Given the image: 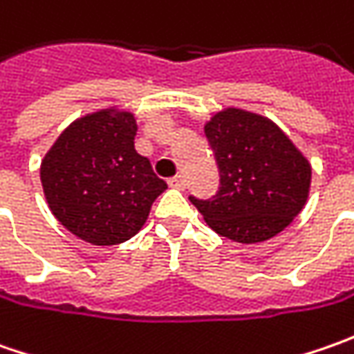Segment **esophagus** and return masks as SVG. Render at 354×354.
<instances>
[{"label":"esophagus","instance_id":"esophagus-1","mask_svg":"<svg viewBox=\"0 0 354 354\" xmlns=\"http://www.w3.org/2000/svg\"><path fill=\"white\" fill-rule=\"evenodd\" d=\"M185 185H187V181H185L183 175H175V177H171L169 179V187H173V189H179V191H183Z\"/></svg>","mask_w":354,"mask_h":354}]
</instances>
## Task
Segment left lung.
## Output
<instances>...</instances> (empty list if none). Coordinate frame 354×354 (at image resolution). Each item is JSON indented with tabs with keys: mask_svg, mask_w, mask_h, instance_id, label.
I'll return each instance as SVG.
<instances>
[{
	"mask_svg": "<svg viewBox=\"0 0 354 354\" xmlns=\"http://www.w3.org/2000/svg\"><path fill=\"white\" fill-rule=\"evenodd\" d=\"M221 173L209 201L189 197L221 236L256 244L279 234L306 207L311 163L270 118L225 108L205 124Z\"/></svg>",
	"mask_w": 354,
	"mask_h": 354,
	"instance_id": "1",
	"label": "left lung"
}]
</instances>
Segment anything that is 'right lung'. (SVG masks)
Returning a JSON list of instances; mask_svg holds the SVG:
<instances>
[{
  "instance_id": "right-lung-1",
  "label": "right lung",
  "mask_w": 354,
  "mask_h": 354,
  "mask_svg": "<svg viewBox=\"0 0 354 354\" xmlns=\"http://www.w3.org/2000/svg\"><path fill=\"white\" fill-rule=\"evenodd\" d=\"M136 116L104 108L75 120L41 161V183L55 218L94 246L138 234L167 183L133 147Z\"/></svg>"
}]
</instances>
